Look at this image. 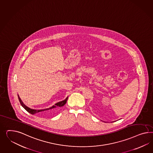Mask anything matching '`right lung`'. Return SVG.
<instances>
[{"label":"right lung","instance_id":"1","mask_svg":"<svg viewBox=\"0 0 153 153\" xmlns=\"http://www.w3.org/2000/svg\"><path fill=\"white\" fill-rule=\"evenodd\" d=\"M68 97H67L65 100H62L61 102H59L58 103H57L55 105H53V107H51L50 108L45 109H39V110H36V109H32L27 107L23 103L21 100L20 99V98L18 97V100L21 103V105L22 107L26 110L29 113L33 114H37V113H42V114H53L55 113V112H56L57 110L58 109V108L61 107L62 106H63L64 105H65L66 103V101L68 100Z\"/></svg>","mask_w":153,"mask_h":153}]
</instances>
